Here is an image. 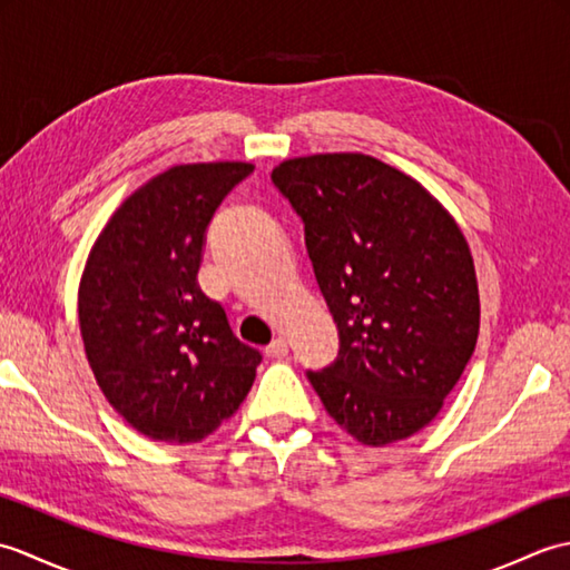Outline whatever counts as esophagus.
Returning <instances> with one entry per match:
<instances>
[{"mask_svg": "<svg viewBox=\"0 0 570 570\" xmlns=\"http://www.w3.org/2000/svg\"><path fill=\"white\" fill-rule=\"evenodd\" d=\"M266 355H269V357H286L288 355V343H286V337H282V335H278V337H274V341L269 343V345H266Z\"/></svg>", "mask_w": 570, "mask_h": 570, "instance_id": "obj_1", "label": "esophagus"}]
</instances>
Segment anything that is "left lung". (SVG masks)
<instances>
[{"label": "left lung", "mask_w": 570, "mask_h": 570, "mask_svg": "<svg viewBox=\"0 0 570 570\" xmlns=\"http://www.w3.org/2000/svg\"><path fill=\"white\" fill-rule=\"evenodd\" d=\"M272 184L304 223L337 325V357L306 372L313 390L360 443L409 439L439 414L478 343L463 233L414 178L365 154L301 156Z\"/></svg>", "instance_id": "left-lung-1"}]
</instances>
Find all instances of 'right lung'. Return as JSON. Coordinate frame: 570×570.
Masks as SVG:
<instances>
[{"label":"right lung","mask_w":570,"mask_h":570,"mask_svg":"<svg viewBox=\"0 0 570 570\" xmlns=\"http://www.w3.org/2000/svg\"><path fill=\"white\" fill-rule=\"evenodd\" d=\"M252 164H186L129 196L85 266L78 318L85 353L119 414L139 433L196 443L245 402L262 353L237 341L203 294L205 233Z\"/></svg>","instance_id":"add662e5"}]
</instances>
